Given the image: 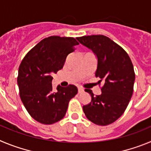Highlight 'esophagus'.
Listing matches in <instances>:
<instances>
[{
	"label": "esophagus",
	"instance_id": "obj_1",
	"mask_svg": "<svg viewBox=\"0 0 151 151\" xmlns=\"http://www.w3.org/2000/svg\"><path fill=\"white\" fill-rule=\"evenodd\" d=\"M84 92V89L81 87H78V93H82Z\"/></svg>",
	"mask_w": 151,
	"mask_h": 151
}]
</instances>
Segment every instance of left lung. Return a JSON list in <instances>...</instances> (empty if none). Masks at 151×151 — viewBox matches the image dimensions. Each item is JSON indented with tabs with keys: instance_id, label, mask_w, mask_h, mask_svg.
<instances>
[{
	"instance_id": "left-lung-1",
	"label": "left lung",
	"mask_w": 151,
	"mask_h": 151,
	"mask_svg": "<svg viewBox=\"0 0 151 151\" xmlns=\"http://www.w3.org/2000/svg\"><path fill=\"white\" fill-rule=\"evenodd\" d=\"M81 44L92 50L98 59L96 77L103 83L101 93L94 96L91 89V102L83 110L89 120L99 126L114 123L124 113L133 92L135 71L127 52L104 35L77 37Z\"/></svg>"
}]
</instances>
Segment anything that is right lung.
Here are the masks:
<instances>
[{
    "instance_id": "obj_1",
    "label": "right lung",
    "mask_w": 151,
    "mask_h": 151,
    "mask_svg": "<svg viewBox=\"0 0 151 151\" xmlns=\"http://www.w3.org/2000/svg\"><path fill=\"white\" fill-rule=\"evenodd\" d=\"M79 43L74 37L51 36L30 50L19 68L17 83L23 104L36 121L50 125L65 116L69 101L77 93L74 85L52 90V74L63 68Z\"/></svg>"
}]
</instances>
